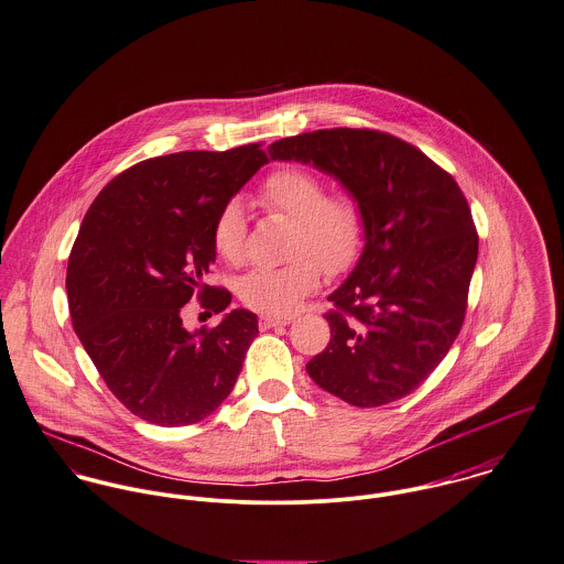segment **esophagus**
I'll return each instance as SVG.
<instances>
[{"label":"esophagus","mask_w":564,"mask_h":564,"mask_svg":"<svg viewBox=\"0 0 564 564\" xmlns=\"http://www.w3.org/2000/svg\"><path fill=\"white\" fill-rule=\"evenodd\" d=\"M290 322H292V317H279V315H261V317H259L261 330H268V328H272V326H285V324H290Z\"/></svg>","instance_id":"esophagus-1"}]
</instances>
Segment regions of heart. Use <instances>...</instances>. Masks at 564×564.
<instances>
[{"label": "heart", "mask_w": 564, "mask_h": 564, "mask_svg": "<svg viewBox=\"0 0 564 564\" xmlns=\"http://www.w3.org/2000/svg\"><path fill=\"white\" fill-rule=\"evenodd\" d=\"M259 200L270 209L296 220L292 263L257 268L238 281V296L252 312L288 315L319 285V272L330 276L348 272L366 245V216L359 200L348 192L326 194L324 182L312 171L285 166L272 171ZM212 245L231 265L247 254V218L238 200H229L212 227Z\"/></svg>", "instance_id": "1"}]
</instances>
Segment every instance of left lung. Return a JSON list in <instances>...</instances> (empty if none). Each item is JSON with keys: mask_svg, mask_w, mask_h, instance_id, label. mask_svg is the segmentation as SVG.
<instances>
[{"mask_svg": "<svg viewBox=\"0 0 564 564\" xmlns=\"http://www.w3.org/2000/svg\"><path fill=\"white\" fill-rule=\"evenodd\" d=\"M313 164L361 205L366 247L328 296V346L307 364L324 391L361 409L415 391L467 312L478 234L465 194L417 147L376 129H317L268 147Z\"/></svg>", "mask_w": 564, "mask_h": 564, "instance_id": "8db88e82", "label": "left lung"}]
</instances>
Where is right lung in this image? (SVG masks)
I'll return each mask as SVG.
<instances>
[{
	"mask_svg": "<svg viewBox=\"0 0 564 564\" xmlns=\"http://www.w3.org/2000/svg\"><path fill=\"white\" fill-rule=\"evenodd\" d=\"M261 144L151 158L115 177L88 207L66 268L73 328L108 389L140 420L188 426L231 393L257 315L227 313L186 330L182 310L225 312L231 294L205 283L218 212L268 162Z\"/></svg>",
	"mask_w": 564,
	"mask_h": 564,
	"instance_id": "add662e5",
	"label": "right lung"
}]
</instances>
